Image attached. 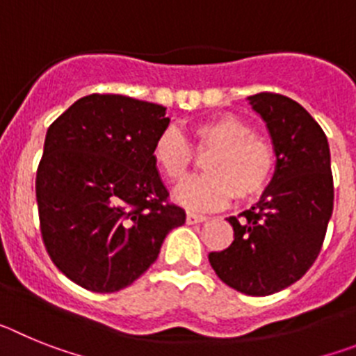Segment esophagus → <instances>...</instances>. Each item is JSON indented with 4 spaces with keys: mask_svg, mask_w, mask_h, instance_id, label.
<instances>
[{
    "mask_svg": "<svg viewBox=\"0 0 356 356\" xmlns=\"http://www.w3.org/2000/svg\"><path fill=\"white\" fill-rule=\"evenodd\" d=\"M209 217L203 216V213H196V212H187V222L188 225H197V222L207 221Z\"/></svg>",
    "mask_w": 356,
    "mask_h": 356,
    "instance_id": "34e87169",
    "label": "esophagus"
}]
</instances>
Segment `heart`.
<instances>
[{"label": "heart", "instance_id": "1", "mask_svg": "<svg viewBox=\"0 0 356 356\" xmlns=\"http://www.w3.org/2000/svg\"><path fill=\"white\" fill-rule=\"evenodd\" d=\"M193 149L210 153L203 178L176 191V201L196 210L225 207L234 196L251 200L266 191L276 168L271 140L253 134L246 121L232 114L216 115L191 128ZM193 149L175 128H165L153 144V162L169 181L181 184L193 168Z\"/></svg>", "mask_w": 356, "mask_h": 356}]
</instances>
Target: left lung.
Instances as JSON below:
<instances>
[{
	"instance_id": "obj_1",
	"label": "left lung",
	"mask_w": 356,
	"mask_h": 356,
	"mask_svg": "<svg viewBox=\"0 0 356 356\" xmlns=\"http://www.w3.org/2000/svg\"><path fill=\"white\" fill-rule=\"evenodd\" d=\"M266 122L276 151L273 180L250 210L228 217L234 242L209 254L219 278L248 296L289 287L312 267L333 212L330 146L316 119L294 99L248 97Z\"/></svg>"
}]
</instances>
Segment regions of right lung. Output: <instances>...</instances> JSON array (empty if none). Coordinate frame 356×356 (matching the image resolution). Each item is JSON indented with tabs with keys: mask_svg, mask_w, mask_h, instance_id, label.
Wrapping results in <instances>:
<instances>
[{
	"mask_svg": "<svg viewBox=\"0 0 356 356\" xmlns=\"http://www.w3.org/2000/svg\"><path fill=\"white\" fill-rule=\"evenodd\" d=\"M169 121L162 105L90 94L48 128L35 180L40 234L53 264L80 287L131 285L185 222L153 162Z\"/></svg>",
	"mask_w": 356,
	"mask_h": 356,
	"instance_id": "obj_1",
	"label": "right lung"
}]
</instances>
